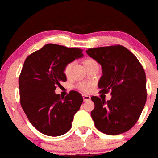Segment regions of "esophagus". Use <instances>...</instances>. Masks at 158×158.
<instances>
[{"instance_id": "1", "label": "esophagus", "mask_w": 158, "mask_h": 158, "mask_svg": "<svg viewBox=\"0 0 158 158\" xmlns=\"http://www.w3.org/2000/svg\"><path fill=\"white\" fill-rule=\"evenodd\" d=\"M83 99H84V102L86 101H90V97L89 95H87V94H83Z\"/></svg>"}]
</instances>
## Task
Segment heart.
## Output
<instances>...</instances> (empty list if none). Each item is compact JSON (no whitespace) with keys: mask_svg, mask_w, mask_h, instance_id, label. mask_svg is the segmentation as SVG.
Wrapping results in <instances>:
<instances>
[{"mask_svg":"<svg viewBox=\"0 0 158 158\" xmlns=\"http://www.w3.org/2000/svg\"><path fill=\"white\" fill-rule=\"evenodd\" d=\"M84 63L85 66H86V65L93 64H94V63H97V62L95 60H94L93 59L88 58L85 60ZM73 64H74L73 62H70V63H68V64L65 66L64 74L66 76H68L70 74L72 68H73ZM93 82H81V83H79V84H78V85H77V88L79 89L80 90H81L83 92H85V93H86V92H88L90 90L91 88L93 87Z\"/></svg>","mask_w":158,"mask_h":158,"instance_id":"obj_1","label":"heart"}]
</instances>
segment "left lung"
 Returning a JSON list of instances; mask_svg holds the SVG:
<instances>
[{
  "instance_id": "1",
  "label": "left lung",
  "mask_w": 158,
  "mask_h": 158,
  "mask_svg": "<svg viewBox=\"0 0 158 158\" xmlns=\"http://www.w3.org/2000/svg\"><path fill=\"white\" fill-rule=\"evenodd\" d=\"M89 56L102 65L98 87L102 93L111 92L106 102L98 97L91 99L94 108L91 117L102 133L115 135L131 129L137 122L147 101L146 74L138 59L122 45L90 48Z\"/></svg>"
}]
</instances>
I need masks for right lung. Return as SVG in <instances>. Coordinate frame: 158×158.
Returning <instances> with one entry per match:
<instances>
[{
  "label": "right lung",
  "mask_w": 158,
  "mask_h": 158,
  "mask_svg": "<svg viewBox=\"0 0 158 158\" xmlns=\"http://www.w3.org/2000/svg\"><path fill=\"white\" fill-rule=\"evenodd\" d=\"M84 56L82 50L49 44L28 56L19 77L20 102L33 127L48 136L62 135L72 127L83 97L72 90L64 97L55 93L66 81L64 68Z\"/></svg>",
  "instance_id": "obj_1"
}]
</instances>
